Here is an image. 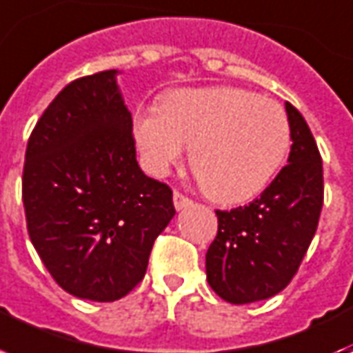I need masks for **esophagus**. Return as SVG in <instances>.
Masks as SVG:
<instances>
[{
	"instance_id": "1",
	"label": "esophagus",
	"mask_w": 353,
	"mask_h": 353,
	"mask_svg": "<svg viewBox=\"0 0 353 353\" xmlns=\"http://www.w3.org/2000/svg\"><path fill=\"white\" fill-rule=\"evenodd\" d=\"M192 203V200L190 198H187L185 194H181V192H174V207H176L177 211H181V209H185V207H188Z\"/></svg>"
}]
</instances>
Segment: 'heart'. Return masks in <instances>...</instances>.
I'll use <instances>...</instances> for the list:
<instances>
[{"label":"heart","instance_id":"obj_1","mask_svg":"<svg viewBox=\"0 0 353 353\" xmlns=\"http://www.w3.org/2000/svg\"><path fill=\"white\" fill-rule=\"evenodd\" d=\"M142 163L166 176L185 159L209 198L242 203L263 192L283 165L290 128L281 105L236 87L181 88L133 120Z\"/></svg>","mask_w":353,"mask_h":353}]
</instances>
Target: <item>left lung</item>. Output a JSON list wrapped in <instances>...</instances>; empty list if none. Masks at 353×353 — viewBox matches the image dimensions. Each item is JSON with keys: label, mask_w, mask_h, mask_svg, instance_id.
I'll use <instances>...</instances> for the list:
<instances>
[{"label": "left lung", "mask_w": 353, "mask_h": 353, "mask_svg": "<svg viewBox=\"0 0 353 353\" xmlns=\"http://www.w3.org/2000/svg\"><path fill=\"white\" fill-rule=\"evenodd\" d=\"M289 165L250 205L216 211L219 233L205 255L207 281L230 303L278 294L298 272L324 203L322 159L307 122L287 101Z\"/></svg>", "instance_id": "8db88e82"}]
</instances>
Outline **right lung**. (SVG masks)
<instances>
[{"label":"right lung","mask_w":353,"mask_h":353,"mask_svg":"<svg viewBox=\"0 0 353 353\" xmlns=\"http://www.w3.org/2000/svg\"><path fill=\"white\" fill-rule=\"evenodd\" d=\"M118 70L72 81L34 125L21 198L37 254L66 292L114 302L141 283L174 219L168 185L137 163Z\"/></svg>","instance_id":"add662e5"}]
</instances>
